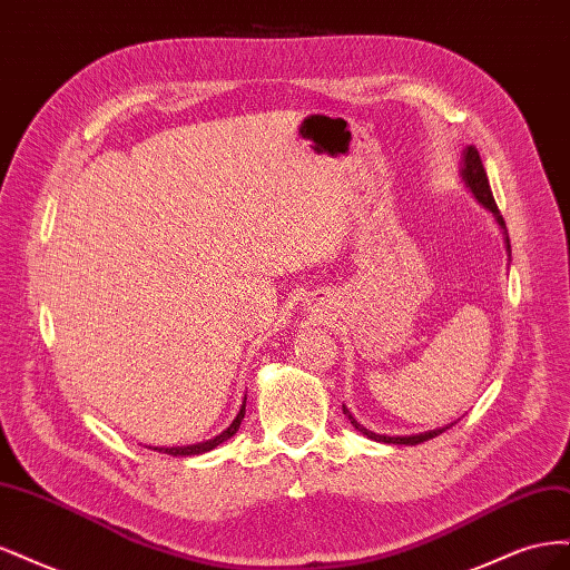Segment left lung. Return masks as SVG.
Masks as SVG:
<instances>
[{
  "instance_id": "obj_1",
  "label": "left lung",
  "mask_w": 570,
  "mask_h": 570,
  "mask_svg": "<svg viewBox=\"0 0 570 570\" xmlns=\"http://www.w3.org/2000/svg\"><path fill=\"white\" fill-rule=\"evenodd\" d=\"M459 176H461L463 185L469 187V193L478 199V204L485 206V209L494 216L499 230H502V235H504V249H507V256H509V262H511V245H509L507 223H504L502 214H499V209H497L494 197H492V189H490L488 174H485V168H482L480 154H478V149H475V147H465V149H463ZM342 411H344V416L350 419V423L358 430L361 435H366L368 440H375V442H385V444H409V446H413V444H421V442H425V440H433V438H438L440 433H444L446 428H452V425L456 423V421H454V423H450V425H442V428L428 430V433H416V435H381V433H373V430H368V428L361 425V423L352 416V411H350L347 406H344V404H342Z\"/></svg>"
}]
</instances>
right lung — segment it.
<instances>
[{
	"instance_id": "1",
	"label": "right lung",
	"mask_w": 570,
	"mask_h": 570,
	"mask_svg": "<svg viewBox=\"0 0 570 570\" xmlns=\"http://www.w3.org/2000/svg\"><path fill=\"white\" fill-rule=\"evenodd\" d=\"M245 404H247V396L243 400V406H239V411H237V416L233 419V423L223 430L220 435H216V438H212V440H206V442H197V444H187V446H154V450L157 452H164V454H170V456H197V454H204V452H212V450H216L218 444H223V442H228L237 430H239V423H243V419H245ZM151 450V446H149Z\"/></svg>"
}]
</instances>
